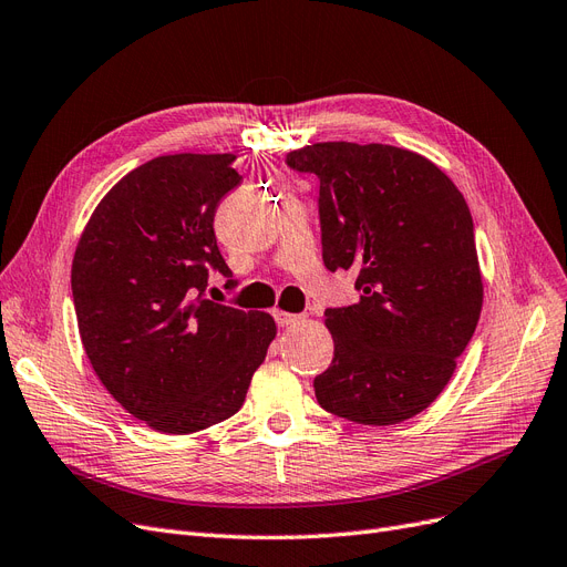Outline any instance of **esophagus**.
I'll use <instances>...</instances> for the list:
<instances>
[{
	"label": "esophagus",
	"mask_w": 567,
	"mask_h": 567,
	"mask_svg": "<svg viewBox=\"0 0 567 567\" xmlns=\"http://www.w3.org/2000/svg\"><path fill=\"white\" fill-rule=\"evenodd\" d=\"M276 320L280 327H289V324H297L301 322V316L297 313H287V310H276Z\"/></svg>",
	"instance_id": "esophagus-1"
}]
</instances>
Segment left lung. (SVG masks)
Segmentation results:
<instances>
[{"mask_svg":"<svg viewBox=\"0 0 567 567\" xmlns=\"http://www.w3.org/2000/svg\"><path fill=\"white\" fill-rule=\"evenodd\" d=\"M287 164L320 181L324 266L358 270L360 301L324 313L334 358L318 403L364 426L408 422L443 393L481 318L466 199L429 157L386 143H313Z\"/></svg>","mask_w":567,"mask_h":567,"instance_id":"left-lung-1","label":"left lung"}]
</instances>
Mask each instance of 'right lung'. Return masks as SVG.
Listing matches in <instances>:
<instances>
[{
	"label": "right lung",
	"instance_id": "obj_1",
	"mask_svg": "<svg viewBox=\"0 0 567 567\" xmlns=\"http://www.w3.org/2000/svg\"><path fill=\"white\" fill-rule=\"evenodd\" d=\"M235 157L176 153L141 164L103 195L72 257L91 368L159 433H195L233 416L278 334L272 316L203 297L212 268L233 278L214 214L243 181Z\"/></svg>",
	"mask_w": 567,
	"mask_h": 567
}]
</instances>
